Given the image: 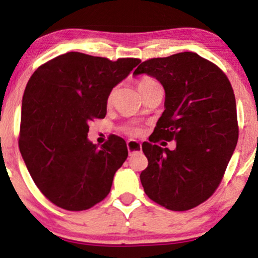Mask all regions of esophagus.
Masks as SVG:
<instances>
[{"mask_svg": "<svg viewBox=\"0 0 258 258\" xmlns=\"http://www.w3.org/2000/svg\"><path fill=\"white\" fill-rule=\"evenodd\" d=\"M127 150L130 154H133L141 150V143L137 141H128L127 142Z\"/></svg>", "mask_w": 258, "mask_h": 258, "instance_id": "obj_1", "label": "esophagus"}]
</instances>
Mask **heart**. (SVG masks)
Returning a JSON list of instances; mask_svg holds the SVG:
<instances>
[{
    "label": "heart",
    "mask_w": 258,
    "mask_h": 258,
    "mask_svg": "<svg viewBox=\"0 0 258 258\" xmlns=\"http://www.w3.org/2000/svg\"><path fill=\"white\" fill-rule=\"evenodd\" d=\"M155 84H158V81H156L155 79L150 78V76H142V78L137 81V87H138L139 92H142V91L146 90V88L150 87V86H153ZM111 98H112V92L110 94H109L108 103L111 102ZM126 131H127V133H130L131 136H138L139 133H141V128H139V127H136V126H131V127H128Z\"/></svg>",
    "instance_id": "heart-1"
}]
</instances>
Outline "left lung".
I'll return each instance as SVG.
<instances>
[{
	"label": "left lung",
	"mask_w": 258,
	"mask_h": 258,
	"mask_svg": "<svg viewBox=\"0 0 258 258\" xmlns=\"http://www.w3.org/2000/svg\"><path fill=\"white\" fill-rule=\"evenodd\" d=\"M133 74L159 80L166 93L150 142L142 146L144 191L172 211L197 207L218 188L238 142L232 85L217 65L193 52L148 59ZM161 139L176 140V149L156 146Z\"/></svg>",
	"instance_id": "left-lung-1"
}]
</instances>
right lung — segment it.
<instances>
[{"label":"right lung","instance_id":"right-lung-1","mask_svg":"<svg viewBox=\"0 0 258 258\" xmlns=\"http://www.w3.org/2000/svg\"><path fill=\"white\" fill-rule=\"evenodd\" d=\"M139 61L68 52L40 65L28 81L19 149L35 184L55 206L84 211L110 191L128 155L126 142L112 135L98 148L87 139L88 123L104 119L111 90Z\"/></svg>","mask_w":258,"mask_h":258}]
</instances>
